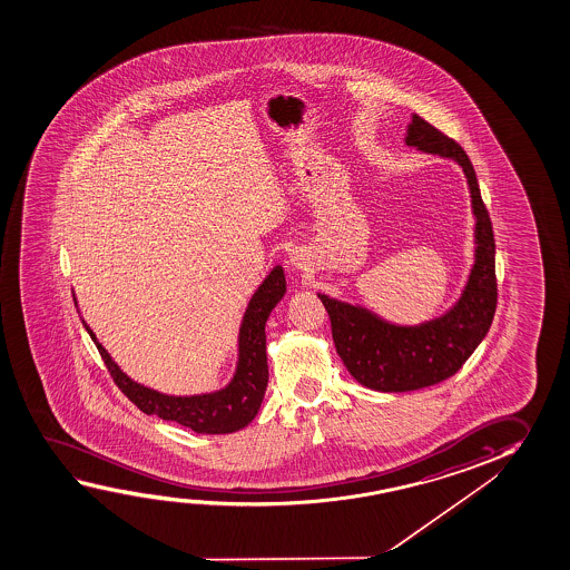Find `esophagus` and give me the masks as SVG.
Here are the masks:
<instances>
[{
    "mask_svg": "<svg viewBox=\"0 0 570 570\" xmlns=\"http://www.w3.org/2000/svg\"><path fill=\"white\" fill-rule=\"evenodd\" d=\"M291 263H293L297 269H307V262H305V255L303 254L293 255Z\"/></svg>",
    "mask_w": 570,
    "mask_h": 570,
    "instance_id": "1",
    "label": "esophagus"
}]
</instances>
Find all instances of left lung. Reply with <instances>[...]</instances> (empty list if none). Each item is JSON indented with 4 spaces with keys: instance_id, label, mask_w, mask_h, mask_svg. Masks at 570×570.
<instances>
[{
    "instance_id": "1",
    "label": "left lung",
    "mask_w": 570,
    "mask_h": 570,
    "mask_svg": "<svg viewBox=\"0 0 570 570\" xmlns=\"http://www.w3.org/2000/svg\"><path fill=\"white\" fill-rule=\"evenodd\" d=\"M406 145L460 164L475 216V263L458 303L420 325H394L361 305L318 293L346 371L379 392H412L453 376L488 335L498 307L493 227L468 154L417 115L407 125Z\"/></svg>"
}]
</instances>
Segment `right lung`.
<instances>
[{
    "instance_id": "add662e5",
    "label": "right lung",
    "mask_w": 570,
    "mask_h": 570,
    "mask_svg": "<svg viewBox=\"0 0 570 570\" xmlns=\"http://www.w3.org/2000/svg\"><path fill=\"white\" fill-rule=\"evenodd\" d=\"M287 291L283 267H273L257 287L249 305L245 308L244 321L239 326L237 338V366L234 379L229 380L226 389L194 394V396H170L158 390L148 389L128 379L118 368L117 362L110 358L105 346L97 341L89 325L82 321L92 343L97 344L102 361L109 368L110 376L117 382L118 389L125 396L142 410L148 416L170 420L176 424L186 425L198 434H232L254 422L262 407L269 368L265 353V323L272 315L273 308L279 303Z\"/></svg>"
}]
</instances>
